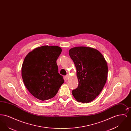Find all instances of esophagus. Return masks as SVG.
Instances as JSON below:
<instances>
[{
  "label": "esophagus",
  "instance_id": "esophagus-1",
  "mask_svg": "<svg viewBox=\"0 0 131 131\" xmlns=\"http://www.w3.org/2000/svg\"><path fill=\"white\" fill-rule=\"evenodd\" d=\"M69 77H70V75H68V74H67V75H65V79L66 80H67L68 79H69Z\"/></svg>",
  "mask_w": 131,
  "mask_h": 131
}]
</instances>
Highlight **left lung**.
<instances>
[{
    "mask_svg": "<svg viewBox=\"0 0 131 131\" xmlns=\"http://www.w3.org/2000/svg\"><path fill=\"white\" fill-rule=\"evenodd\" d=\"M75 64L78 87L72 91L75 99L82 103H89L100 94L107 78L108 67L104 56L99 50L86 47H77L69 51Z\"/></svg>",
    "mask_w": 131,
    "mask_h": 131,
    "instance_id": "left-lung-1",
    "label": "left lung"
}]
</instances>
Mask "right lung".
Returning a JSON list of instances; mask_svg holds the SVG:
<instances>
[{"instance_id":"obj_1","label":"right lung","mask_w":131,"mask_h":131,"mask_svg":"<svg viewBox=\"0 0 131 131\" xmlns=\"http://www.w3.org/2000/svg\"><path fill=\"white\" fill-rule=\"evenodd\" d=\"M61 51L58 46H43L25 56L21 67L22 78L29 92L39 100L54 97L64 82L56 63Z\"/></svg>"}]
</instances>
